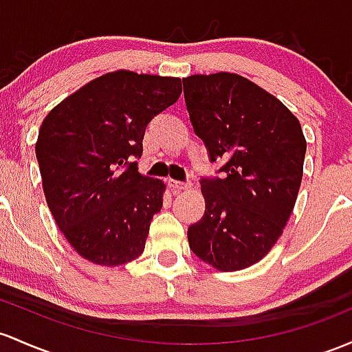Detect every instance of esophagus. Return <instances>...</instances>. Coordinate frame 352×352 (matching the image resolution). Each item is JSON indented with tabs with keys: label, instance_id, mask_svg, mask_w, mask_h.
<instances>
[{
	"label": "esophagus",
	"instance_id": "1",
	"mask_svg": "<svg viewBox=\"0 0 352 352\" xmlns=\"http://www.w3.org/2000/svg\"><path fill=\"white\" fill-rule=\"evenodd\" d=\"M168 187L172 188L173 192H180V190H187V188H190V182H180V180H173V179H168Z\"/></svg>",
	"mask_w": 352,
	"mask_h": 352
}]
</instances>
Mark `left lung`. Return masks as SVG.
I'll list each match as a JSON object with an SVG mask.
<instances>
[{
  "label": "left lung",
  "mask_w": 352,
  "mask_h": 352,
  "mask_svg": "<svg viewBox=\"0 0 352 352\" xmlns=\"http://www.w3.org/2000/svg\"><path fill=\"white\" fill-rule=\"evenodd\" d=\"M184 96L194 132L220 177H202L206 212L188 227L197 257L229 272L272 249L294 208L306 138L276 96L234 73L187 76Z\"/></svg>",
  "instance_id": "left-lung-1"
}]
</instances>
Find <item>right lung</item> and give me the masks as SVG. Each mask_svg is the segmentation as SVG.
I'll use <instances>...</instances> for the list:
<instances>
[{"instance_id": "1", "label": "right lung", "mask_w": 352, "mask_h": 352, "mask_svg": "<svg viewBox=\"0 0 352 352\" xmlns=\"http://www.w3.org/2000/svg\"><path fill=\"white\" fill-rule=\"evenodd\" d=\"M182 94L180 78L120 72L87 83L46 115L36 142L43 190L69 245L100 265L144 252L165 185L138 173L153 117Z\"/></svg>"}]
</instances>
